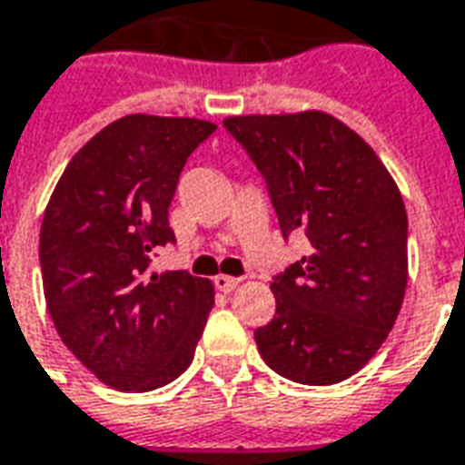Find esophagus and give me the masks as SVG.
<instances>
[{"label":"esophagus","mask_w":465,"mask_h":465,"mask_svg":"<svg viewBox=\"0 0 465 465\" xmlns=\"http://www.w3.org/2000/svg\"><path fill=\"white\" fill-rule=\"evenodd\" d=\"M213 287L219 289V292H233V289L239 287V279L233 277H226V274H219V277H213Z\"/></svg>","instance_id":"34e87169"}]
</instances>
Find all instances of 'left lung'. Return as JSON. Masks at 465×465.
<instances>
[{
	"label": "left lung",
	"mask_w": 465,
	"mask_h": 465,
	"mask_svg": "<svg viewBox=\"0 0 465 465\" xmlns=\"http://www.w3.org/2000/svg\"><path fill=\"white\" fill-rule=\"evenodd\" d=\"M226 131L264 176L279 229L312 254L272 282L274 320L254 332L282 378L334 385L355 375L398 320L408 284V213L378 153L322 110L233 115Z\"/></svg>",
	"instance_id": "obj_1"
}]
</instances>
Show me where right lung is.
Instances as JSON below:
<instances>
[{"instance_id": "1", "label": "right lung", "mask_w": 465, "mask_h": 465, "mask_svg": "<svg viewBox=\"0 0 465 465\" xmlns=\"http://www.w3.org/2000/svg\"><path fill=\"white\" fill-rule=\"evenodd\" d=\"M209 120L125 115L73 155L40 232L45 300L67 350L115 391L163 388L191 365L213 284L151 272L176 242L168 206Z\"/></svg>"}]
</instances>
